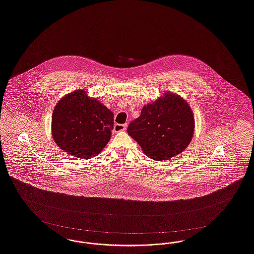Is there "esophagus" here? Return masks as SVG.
I'll use <instances>...</instances> for the list:
<instances>
[{
    "label": "esophagus",
    "instance_id": "esophagus-1",
    "mask_svg": "<svg viewBox=\"0 0 254 254\" xmlns=\"http://www.w3.org/2000/svg\"><path fill=\"white\" fill-rule=\"evenodd\" d=\"M114 131L115 132H119V131H124V130H126L127 129V125H120V124H116V125H114Z\"/></svg>",
    "mask_w": 254,
    "mask_h": 254
}]
</instances>
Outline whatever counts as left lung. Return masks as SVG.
I'll list each match as a JSON object with an SVG mask.
<instances>
[{"mask_svg": "<svg viewBox=\"0 0 254 254\" xmlns=\"http://www.w3.org/2000/svg\"><path fill=\"white\" fill-rule=\"evenodd\" d=\"M194 119L188 103L180 95L165 92L152 104L143 106L141 115L127 127L128 135L143 153L157 161L170 159L189 145Z\"/></svg>", "mask_w": 254, "mask_h": 254, "instance_id": "8db88e82", "label": "left lung"}]
</instances>
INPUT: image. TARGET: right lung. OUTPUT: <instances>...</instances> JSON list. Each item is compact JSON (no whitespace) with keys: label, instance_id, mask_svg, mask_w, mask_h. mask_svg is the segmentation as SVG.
<instances>
[{"label":"right lung","instance_id":"1","mask_svg":"<svg viewBox=\"0 0 254 254\" xmlns=\"http://www.w3.org/2000/svg\"><path fill=\"white\" fill-rule=\"evenodd\" d=\"M113 112L83 90L71 91L56 105L52 116V136L64 152L91 159L111 140Z\"/></svg>","mask_w":254,"mask_h":254}]
</instances>
